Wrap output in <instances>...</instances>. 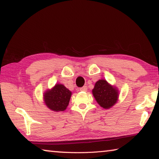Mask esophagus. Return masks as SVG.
<instances>
[{
  "label": "esophagus",
  "instance_id": "34e87169",
  "mask_svg": "<svg viewBox=\"0 0 159 159\" xmlns=\"http://www.w3.org/2000/svg\"><path fill=\"white\" fill-rule=\"evenodd\" d=\"M80 91H83V92H86V91L88 90L87 86H83V88H80Z\"/></svg>",
  "mask_w": 159,
  "mask_h": 159
}]
</instances>
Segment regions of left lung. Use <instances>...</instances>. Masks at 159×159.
Segmentation results:
<instances>
[{
    "mask_svg": "<svg viewBox=\"0 0 159 159\" xmlns=\"http://www.w3.org/2000/svg\"><path fill=\"white\" fill-rule=\"evenodd\" d=\"M93 95L98 104L103 109H110L116 103L119 91L115 85H112L105 79H100L95 83L92 90Z\"/></svg>",
    "mask_w": 159,
    "mask_h": 159,
    "instance_id": "left-lung-1",
    "label": "left lung"
}]
</instances>
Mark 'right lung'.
<instances>
[{"mask_svg":"<svg viewBox=\"0 0 159 159\" xmlns=\"http://www.w3.org/2000/svg\"><path fill=\"white\" fill-rule=\"evenodd\" d=\"M71 91L61 83H57L51 89H48L43 93L44 103L52 111L60 112L66 110L69 105Z\"/></svg>","mask_w":159,"mask_h":159,"instance_id":"add662e5","label":"right lung"}]
</instances>
